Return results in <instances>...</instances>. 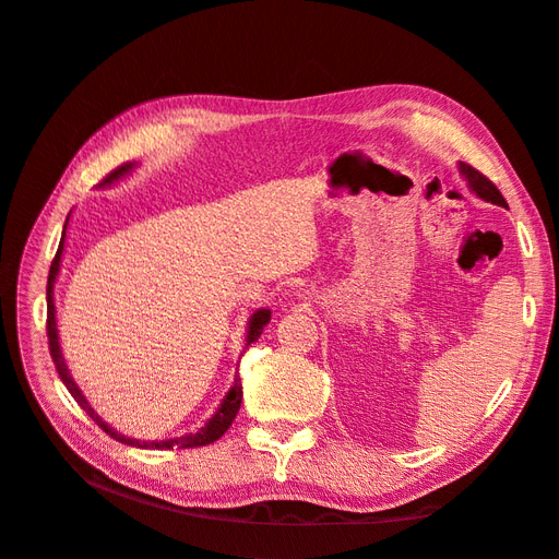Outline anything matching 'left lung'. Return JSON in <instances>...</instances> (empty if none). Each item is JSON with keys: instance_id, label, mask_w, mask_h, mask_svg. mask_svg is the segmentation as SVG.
Instances as JSON below:
<instances>
[{"instance_id": "1", "label": "left lung", "mask_w": 559, "mask_h": 559, "mask_svg": "<svg viewBox=\"0 0 559 559\" xmlns=\"http://www.w3.org/2000/svg\"><path fill=\"white\" fill-rule=\"evenodd\" d=\"M460 173L466 177V181H468V189L476 193L478 198H483L485 202H492V205H499V207H509L506 205V200H503V195L499 193V189L497 186L489 181L485 175H480L476 167H471V165H466V163H460Z\"/></svg>"}]
</instances>
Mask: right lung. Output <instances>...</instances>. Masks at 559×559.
Wrapping results in <instances>:
<instances>
[{"label": "right lung", "instance_id": "add662e5", "mask_svg": "<svg viewBox=\"0 0 559 559\" xmlns=\"http://www.w3.org/2000/svg\"><path fill=\"white\" fill-rule=\"evenodd\" d=\"M134 167H138V163H126L121 167H116V170L103 179V183L99 186H111L114 181L128 177ZM67 222H70V216H67ZM67 222H64V228H62V238H60V247H58V253L53 263H50V273H48V286H46V306H48V317H46V331H48V349H50V357H53V364H56V370L60 380L64 382V386L70 389V394L74 396V401L81 405L83 411H86L91 415V419L95 421V425L103 429L105 433H109L111 438H116L118 443H126V445H132V448H142V450H170V448H200V445H210L214 441H218L222 438L230 425L235 415H238L240 411V403H242V382H240V376L233 378V386L228 389V394L224 396L222 405H218L216 413L205 421V427H200L198 431L193 433H186V436H179V438H167V441H138V438H130V436H123L118 433L114 427H109L107 421L99 417L95 413L93 405L88 403V399L83 396V392L79 389V384L74 382L70 368H67L64 364V357H62V349H60V337H58V324H56V302H53V286H56V277L60 273V261H62V249H64V235H67ZM270 321V310L261 308L253 312L249 317V326H247V343H245V349L257 343L261 333H263V326ZM242 349V352H245Z\"/></svg>", "mask_w": 559, "mask_h": 559}]
</instances>
